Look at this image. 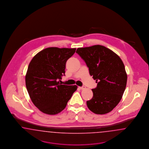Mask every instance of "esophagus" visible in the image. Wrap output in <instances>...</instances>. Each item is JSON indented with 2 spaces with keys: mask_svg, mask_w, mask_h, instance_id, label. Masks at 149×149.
I'll return each instance as SVG.
<instances>
[{
  "mask_svg": "<svg viewBox=\"0 0 149 149\" xmlns=\"http://www.w3.org/2000/svg\"><path fill=\"white\" fill-rule=\"evenodd\" d=\"M79 88L80 90H84V89H85L86 87H85V86H82V87H79Z\"/></svg>",
  "mask_w": 149,
  "mask_h": 149,
  "instance_id": "34e87169",
  "label": "esophagus"
}]
</instances>
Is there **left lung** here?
<instances>
[{
  "label": "left lung",
  "instance_id": "left-lung-1",
  "mask_svg": "<svg viewBox=\"0 0 149 149\" xmlns=\"http://www.w3.org/2000/svg\"><path fill=\"white\" fill-rule=\"evenodd\" d=\"M77 54L85 62L91 76L97 83L87 107L96 114L112 111L119 103L126 87L127 75L120 57L102 45L78 48Z\"/></svg>",
  "mask_w": 149,
  "mask_h": 149
}]
</instances>
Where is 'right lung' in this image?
Masks as SVG:
<instances>
[{"label": "right lung", "mask_w": 149, "mask_h": 149, "mask_svg": "<svg viewBox=\"0 0 149 149\" xmlns=\"http://www.w3.org/2000/svg\"><path fill=\"white\" fill-rule=\"evenodd\" d=\"M76 48L48 47L38 52L29 63L26 86L33 103L41 112L56 115L66 107L77 85L59 83L65 75V64Z\"/></svg>", "instance_id": "1"}]
</instances>
